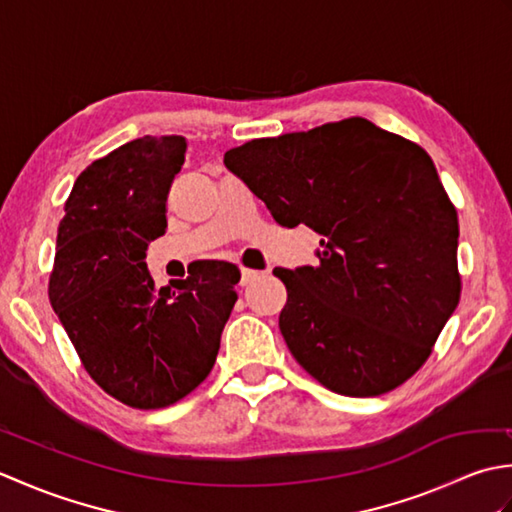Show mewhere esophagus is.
I'll use <instances>...</instances> for the list:
<instances>
[{
    "instance_id": "1",
    "label": "esophagus",
    "mask_w": 512,
    "mask_h": 512,
    "mask_svg": "<svg viewBox=\"0 0 512 512\" xmlns=\"http://www.w3.org/2000/svg\"><path fill=\"white\" fill-rule=\"evenodd\" d=\"M259 277V270H250V268H242V281L239 284L242 286H250L253 281Z\"/></svg>"
}]
</instances>
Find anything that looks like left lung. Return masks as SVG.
<instances>
[{
	"label": "left lung",
	"instance_id": "1",
	"mask_svg": "<svg viewBox=\"0 0 512 512\" xmlns=\"http://www.w3.org/2000/svg\"><path fill=\"white\" fill-rule=\"evenodd\" d=\"M224 165L277 224L321 237L317 266L273 270L297 363L343 396L416 374L460 301L458 213L427 151L354 116L250 140Z\"/></svg>",
	"mask_w": 512,
	"mask_h": 512
}]
</instances>
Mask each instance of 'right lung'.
<instances>
[{
    "instance_id": "1",
    "label": "right lung",
    "mask_w": 512,
    "mask_h": 512,
    "mask_svg": "<svg viewBox=\"0 0 512 512\" xmlns=\"http://www.w3.org/2000/svg\"><path fill=\"white\" fill-rule=\"evenodd\" d=\"M184 151L182 136H143L94 160L57 233L52 308L88 374L136 409L173 405L209 376L237 301L235 264L195 262L165 288L147 268Z\"/></svg>"
}]
</instances>
